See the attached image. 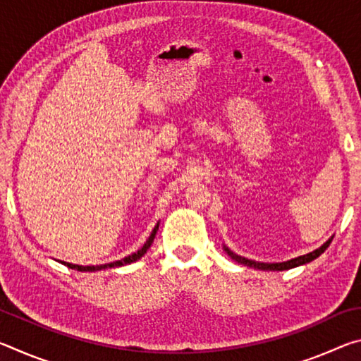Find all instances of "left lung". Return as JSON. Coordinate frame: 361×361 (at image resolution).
Returning a JSON list of instances; mask_svg holds the SVG:
<instances>
[{
  "instance_id": "left-lung-1",
  "label": "left lung",
  "mask_w": 361,
  "mask_h": 361,
  "mask_svg": "<svg viewBox=\"0 0 361 361\" xmlns=\"http://www.w3.org/2000/svg\"><path fill=\"white\" fill-rule=\"evenodd\" d=\"M331 240H333V237H331V239H328L325 243H323L320 248L314 250V252H310L307 255H302V256H298V258H293V259L285 261V262H259V261H253V259H248V258H243V256L235 255L234 252H231V250L226 247V245H224V250H226V253H228L232 259H235L237 262H240V264H243V266L261 269V271H286V269H293V267L307 264V262L314 261L315 258H319V256L329 247V243H331Z\"/></svg>"
}]
</instances>
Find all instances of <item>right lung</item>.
Segmentation results:
<instances>
[{
	"label": "right lung",
	"mask_w": 361,
	"mask_h": 361,
	"mask_svg": "<svg viewBox=\"0 0 361 361\" xmlns=\"http://www.w3.org/2000/svg\"><path fill=\"white\" fill-rule=\"evenodd\" d=\"M159 229V223L154 226V229H152L151 235L148 237V240L145 242V245L138 250V252L132 253L129 256H126L124 259H119V261H114V262H108V264H100V266H79V264H71V262H63L65 266H68L70 269H76V271H81V272H95V271H102V269H111V267H121V266H126V264H130V262H135L138 261L142 256L148 252V248L151 247L152 240H154L156 237V232Z\"/></svg>",
	"instance_id": "1"
}]
</instances>
